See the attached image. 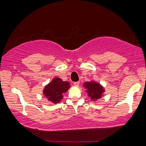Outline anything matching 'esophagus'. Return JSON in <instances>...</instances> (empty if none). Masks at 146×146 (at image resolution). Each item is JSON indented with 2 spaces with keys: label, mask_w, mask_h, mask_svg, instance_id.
<instances>
[{
  "label": "esophagus",
  "mask_w": 146,
  "mask_h": 146,
  "mask_svg": "<svg viewBox=\"0 0 146 146\" xmlns=\"http://www.w3.org/2000/svg\"><path fill=\"white\" fill-rule=\"evenodd\" d=\"M79 84H80V82H78H78H74L73 84L75 85V86H78Z\"/></svg>",
  "instance_id": "1"
}]
</instances>
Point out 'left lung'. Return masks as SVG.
I'll return each mask as SVG.
<instances>
[{"mask_svg": "<svg viewBox=\"0 0 146 146\" xmlns=\"http://www.w3.org/2000/svg\"><path fill=\"white\" fill-rule=\"evenodd\" d=\"M83 86L84 88L86 90V92L90 99L93 101H96L102 98L103 93L105 91L104 88L102 85L93 80L84 82Z\"/></svg>", "mask_w": 146, "mask_h": 146, "instance_id": "8db88e82", "label": "left lung"}]
</instances>
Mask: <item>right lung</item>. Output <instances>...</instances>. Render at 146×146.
<instances>
[{"instance_id": "right-lung-1", "label": "right lung", "mask_w": 146, "mask_h": 146, "mask_svg": "<svg viewBox=\"0 0 146 146\" xmlns=\"http://www.w3.org/2000/svg\"><path fill=\"white\" fill-rule=\"evenodd\" d=\"M70 87L69 82L55 77L44 87L43 94L48 98V100L57 104L63 98V94L67 92Z\"/></svg>"}]
</instances>
